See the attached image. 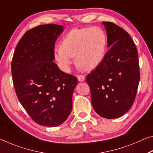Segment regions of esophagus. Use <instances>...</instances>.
Here are the masks:
<instances>
[{
	"mask_svg": "<svg viewBox=\"0 0 153 153\" xmlns=\"http://www.w3.org/2000/svg\"><path fill=\"white\" fill-rule=\"evenodd\" d=\"M77 79H78V81H84L85 80V76L84 75H78Z\"/></svg>",
	"mask_w": 153,
	"mask_h": 153,
	"instance_id": "34e87169",
	"label": "esophagus"
}]
</instances>
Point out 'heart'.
Returning <instances> with one entry per match:
<instances>
[{
  "instance_id": "obj_1",
  "label": "heart",
  "mask_w": 153,
  "mask_h": 153,
  "mask_svg": "<svg viewBox=\"0 0 153 153\" xmlns=\"http://www.w3.org/2000/svg\"><path fill=\"white\" fill-rule=\"evenodd\" d=\"M107 37L98 27L73 29L54 48V57L59 68L69 72L75 56L76 64L85 70H92L103 62L106 55Z\"/></svg>"
}]
</instances>
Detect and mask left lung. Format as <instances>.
Masks as SVG:
<instances>
[{
    "instance_id": "8db88e82",
    "label": "left lung",
    "mask_w": 153,
    "mask_h": 153,
    "mask_svg": "<svg viewBox=\"0 0 153 153\" xmlns=\"http://www.w3.org/2000/svg\"><path fill=\"white\" fill-rule=\"evenodd\" d=\"M107 36V51L103 62L87 75L91 104L100 116L119 117L135 100L140 74L136 46L125 30L111 22H103Z\"/></svg>"
}]
</instances>
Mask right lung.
Segmentation results:
<instances>
[{"label": "right lung", "instance_id": "obj_1", "mask_svg": "<svg viewBox=\"0 0 153 153\" xmlns=\"http://www.w3.org/2000/svg\"><path fill=\"white\" fill-rule=\"evenodd\" d=\"M62 25H39L27 30L18 42L11 62L17 97L33 120L57 126L72 111L77 79L65 73L53 62L55 43Z\"/></svg>", "mask_w": 153, "mask_h": 153}]
</instances>
